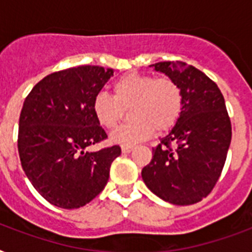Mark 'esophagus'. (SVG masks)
<instances>
[{
	"instance_id": "1",
	"label": "esophagus",
	"mask_w": 252,
	"mask_h": 252,
	"mask_svg": "<svg viewBox=\"0 0 252 252\" xmlns=\"http://www.w3.org/2000/svg\"><path fill=\"white\" fill-rule=\"evenodd\" d=\"M132 150H133V146H132V145H124V146H122V152L124 154L130 153Z\"/></svg>"
}]
</instances>
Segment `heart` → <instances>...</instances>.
Masks as SVG:
<instances>
[{
  "instance_id": "b5f03b06",
  "label": "heart",
  "mask_w": 252,
  "mask_h": 252,
  "mask_svg": "<svg viewBox=\"0 0 252 252\" xmlns=\"http://www.w3.org/2000/svg\"><path fill=\"white\" fill-rule=\"evenodd\" d=\"M111 91L112 96L95 95L91 110L99 126L114 129L129 107L132 120L111 134V141L119 145H134L150 137L153 130L165 133L175 126L183 110L182 89L171 78L126 73L115 81Z\"/></svg>"
}]
</instances>
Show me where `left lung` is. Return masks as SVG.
<instances>
[{"label":"left lung","mask_w":252,"mask_h":252,"mask_svg":"<svg viewBox=\"0 0 252 252\" xmlns=\"http://www.w3.org/2000/svg\"><path fill=\"white\" fill-rule=\"evenodd\" d=\"M179 85L183 110L171 130L153 148L142 168L154 195L175 205L207 197L217 183L231 141V124L219 86L192 65L163 61L150 65Z\"/></svg>","instance_id":"1"}]
</instances>
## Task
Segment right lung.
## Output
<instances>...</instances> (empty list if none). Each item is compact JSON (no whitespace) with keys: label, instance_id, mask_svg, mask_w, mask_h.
<instances>
[{"label":"right lung","instance_id":"right-lung-1","mask_svg":"<svg viewBox=\"0 0 252 252\" xmlns=\"http://www.w3.org/2000/svg\"><path fill=\"white\" fill-rule=\"evenodd\" d=\"M112 69L82 65L52 73L27 95L19 118L18 152L35 189L53 205L74 209L106 187L120 146L86 152L107 138L91 104Z\"/></svg>","mask_w":252,"mask_h":252}]
</instances>
